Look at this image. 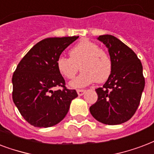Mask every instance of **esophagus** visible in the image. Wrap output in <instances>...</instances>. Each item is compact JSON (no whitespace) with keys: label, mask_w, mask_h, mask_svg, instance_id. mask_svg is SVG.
Returning <instances> with one entry per match:
<instances>
[{"label":"esophagus","mask_w":154,"mask_h":154,"mask_svg":"<svg viewBox=\"0 0 154 154\" xmlns=\"http://www.w3.org/2000/svg\"><path fill=\"white\" fill-rule=\"evenodd\" d=\"M77 94H78V95L82 96L85 93V90H77Z\"/></svg>","instance_id":"1"}]
</instances>
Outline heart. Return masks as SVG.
<instances>
[{
	"label": "heart",
	"mask_w": 154,
	"mask_h": 154,
	"mask_svg": "<svg viewBox=\"0 0 154 154\" xmlns=\"http://www.w3.org/2000/svg\"><path fill=\"white\" fill-rule=\"evenodd\" d=\"M70 58L60 56L56 61L59 72L67 79H73L79 71L81 74L70 82L71 88H82L97 82H106L112 72V62L104 50L97 43L83 39L69 51ZM80 68H79V67Z\"/></svg>",
	"instance_id": "heart-1"
}]
</instances>
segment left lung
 Wrapping results in <instances>:
<instances>
[{"label":"left lung","instance_id":"obj_1","mask_svg":"<svg viewBox=\"0 0 154 154\" xmlns=\"http://www.w3.org/2000/svg\"><path fill=\"white\" fill-rule=\"evenodd\" d=\"M108 48L112 72L103 87L96 89L98 100L90 107L93 117L108 125L123 124L137 111L145 88L141 62L132 49L111 35L98 36Z\"/></svg>","mask_w":154,"mask_h":154}]
</instances>
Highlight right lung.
<instances>
[{
  "mask_svg": "<svg viewBox=\"0 0 154 154\" xmlns=\"http://www.w3.org/2000/svg\"><path fill=\"white\" fill-rule=\"evenodd\" d=\"M79 36L44 38L36 43L17 64L13 75V101L31 125L48 128L59 124L69 110L75 90L65 87L56 61ZM60 86L63 90L52 88Z\"/></svg>",
  "mask_w": 154,
  "mask_h": 154,
  "instance_id": "obj_1",
  "label": "right lung"
}]
</instances>
